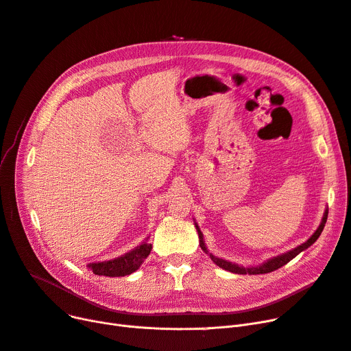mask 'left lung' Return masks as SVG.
Masks as SVG:
<instances>
[{
    "instance_id": "1",
    "label": "left lung",
    "mask_w": 351,
    "mask_h": 351,
    "mask_svg": "<svg viewBox=\"0 0 351 351\" xmlns=\"http://www.w3.org/2000/svg\"><path fill=\"white\" fill-rule=\"evenodd\" d=\"M327 215H328V211L326 210L320 227L315 230L314 234H313L306 243H303L302 245L295 247L294 250H291V252H289V253H286V254H281V256H278V257H274V258L269 260V261L261 264V265H258V267H252V269H244V267H239V265L232 264V263H230V261H226V260H223V258H217V257L213 256V254H210V258H211L217 265L221 267V269H224V270H227V271H231V273H236V274H265V273H271V271L280 269V267H282L285 264H287L289 261H291L295 256H298L300 253H302L303 250L308 248L317 239L320 237L322 231H323V228H324V226H326V221H327ZM195 228H197V231H198L199 247H202L206 253H208L207 248H206V244H204V241H203V232L199 231L198 226H195Z\"/></svg>"
}]
</instances>
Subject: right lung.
Listing matches in <instances>:
<instances>
[{
  "label": "right lung",
  "instance_id": "1",
  "mask_svg": "<svg viewBox=\"0 0 351 351\" xmlns=\"http://www.w3.org/2000/svg\"><path fill=\"white\" fill-rule=\"evenodd\" d=\"M153 245L149 243H143L132 252L124 254L123 257H119L115 260L103 261V263H94L88 267L93 270L94 274L106 276V277H123L134 273L141 263L148 257L149 252H152Z\"/></svg>",
  "mask_w": 351,
  "mask_h": 351
}]
</instances>
